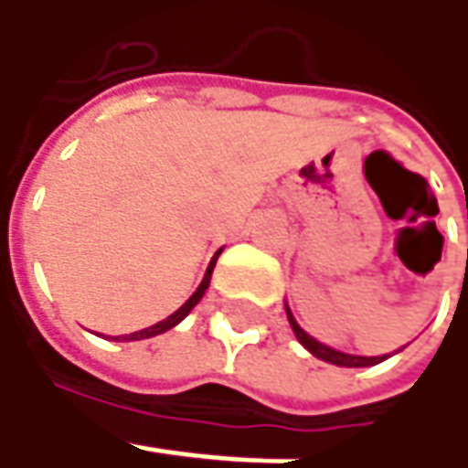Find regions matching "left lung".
Wrapping results in <instances>:
<instances>
[{"label": "left lung", "mask_w": 468, "mask_h": 468, "mask_svg": "<svg viewBox=\"0 0 468 468\" xmlns=\"http://www.w3.org/2000/svg\"><path fill=\"white\" fill-rule=\"evenodd\" d=\"M286 314H289V323H292V328L297 333L299 344L304 346L307 351H313L317 359H323V362H331V365H338V367H369V365H378V362H383L386 356H354V354H344V351H335L331 346H325V344H320V341H314L313 335H307V333L302 331L297 325V320L292 317L289 313V307H286Z\"/></svg>", "instance_id": "1"}]
</instances>
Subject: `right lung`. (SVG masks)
Returning <instances> with one entry per match:
<instances>
[{
  "instance_id": "1",
  "label": "right lung",
  "mask_w": 468,
  "mask_h": 468,
  "mask_svg": "<svg viewBox=\"0 0 468 468\" xmlns=\"http://www.w3.org/2000/svg\"><path fill=\"white\" fill-rule=\"evenodd\" d=\"M221 252V250H218ZM218 252H216V258H218ZM216 258L210 261V265H207V271H206V279H203V283L197 286V292L192 294V297L176 310L174 314H169L166 320H161V323H155V325H151V328H143V331H137V333H130V335H117V338H124V341H140V338H151V335H158V333H164V331H169V328H174L176 323H182L185 317L189 314V310L203 299V294H206V289H207V283H210V273H213V265H216Z\"/></svg>"
}]
</instances>
